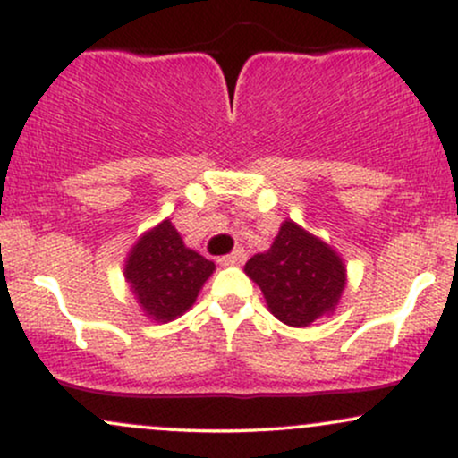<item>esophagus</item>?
<instances>
[{"instance_id": "esophagus-1", "label": "esophagus", "mask_w": 458, "mask_h": 458, "mask_svg": "<svg viewBox=\"0 0 458 458\" xmlns=\"http://www.w3.org/2000/svg\"><path fill=\"white\" fill-rule=\"evenodd\" d=\"M245 260V251L241 250V247H236L233 254L228 256H222V259H217V262L222 267H234V265H241V262Z\"/></svg>"}]
</instances>
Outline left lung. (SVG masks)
I'll list each match as a JSON object with an SVG mask.
<instances>
[{
    "instance_id": "obj_1",
    "label": "left lung",
    "mask_w": 458,
    "mask_h": 458,
    "mask_svg": "<svg viewBox=\"0 0 458 458\" xmlns=\"http://www.w3.org/2000/svg\"><path fill=\"white\" fill-rule=\"evenodd\" d=\"M245 273L260 286L273 317L291 327L334 312L346 286L343 259L291 219L265 254L247 260Z\"/></svg>"
}]
</instances>
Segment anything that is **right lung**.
Wrapping results in <instances>:
<instances>
[{
	"instance_id": "add662e5",
	"label": "right lung",
	"mask_w": 458,
	"mask_h": 458,
	"mask_svg": "<svg viewBox=\"0 0 458 458\" xmlns=\"http://www.w3.org/2000/svg\"><path fill=\"white\" fill-rule=\"evenodd\" d=\"M215 262L189 250L170 219L140 236L131 250L124 277L146 317L167 323L196 303Z\"/></svg>"
}]
</instances>
